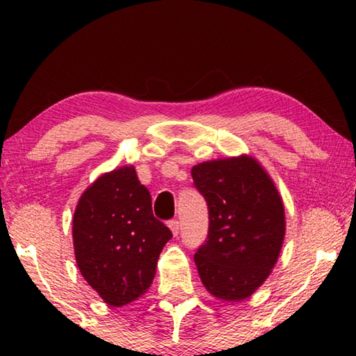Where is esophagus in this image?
I'll return each instance as SVG.
<instances>
[{
	"mask_svg": "<svg viewBox=\"0 0 356 356\" xmlns=\"http://www.w3.org/2000/svg\"><path fill=\"white\" fill-rule=\"evenodd\" d=\"M168 227H170V230H172L173 235L177 236L178 233H179V222L177 220V218H173V220H170V222H168Z\"/></svg>",
	"mask_w": 356,
	"mask_h": 356,
	"instance_id": "1",
	"label": "esophagus"
}]
</instances>
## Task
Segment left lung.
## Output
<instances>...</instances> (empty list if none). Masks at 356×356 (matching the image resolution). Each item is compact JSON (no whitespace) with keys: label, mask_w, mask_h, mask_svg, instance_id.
Returning a JSON list of instances; mask_svg holds the SVG:
<instances>
[{"label":"left lung","mask_w":356,"mask_h":356,"mask_svg":"<svg viewBox=\"0 0 356 356\" xmlns=\"http://www.w3.org/2000/svg\"><path fill=\"white\" fill-rule=\"evenodd\" d=\"M194 186L206 199L209 232L194 262L217 298L251 296L274 269L285 236V211L275 184L252 157L194 165Z\"/></svg>","instance_id":"left-lung-1"}]
</instances>
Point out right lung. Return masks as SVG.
I'll return each mask as SVG.
<instances>
[{
    "instance_id": "1",
    "label": "right lung",
    "mask_w": 356,
    "mask_h": 356,
    "mask_svg": "<svg viewBox=\"0 0 356 356\" xmlns=\"http://www.w3.org/2000/svg\"><path fill=\"white\" fill-rule=\"evenodd\" d=\"M170 238V228L154 217L152 197L134 167L102 175L82 194L72 217L77 267L110 306L145 293Z\"/></svg>"
}]
</instances>
